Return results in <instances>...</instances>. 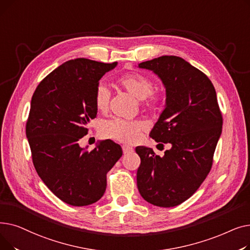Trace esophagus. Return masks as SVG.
Instances as JSON below:
<instances>
[{"mask_svg":"<svg viewBox=\"0 0 250 250\" xmlns=\"http://www.w3.org/2000/svg\"><path fill=\"white\" fill-rule=\"evenodd\" d=\"M123 151H124V154H128V153L134 152V149H133L132 147H129V146L124 145V146H123Z\"/></svg>","mask_w":250,"mask_h":250,"instance_id":"34e87169","label":"esophagus"}]
</instances>
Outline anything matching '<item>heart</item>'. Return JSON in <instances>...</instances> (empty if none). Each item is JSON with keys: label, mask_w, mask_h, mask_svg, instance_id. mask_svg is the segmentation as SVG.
<instances>
[{"label": "heart", "mask_w": 250, "mask_h": 250, "mask_svg": "<svg viewBox=\"0 0 250 250\" xmlns=\"http://www.w3.org/2000/svg\"><path fill=\"white\" fill-rule=\"evenodd\" d=\"M117 83L138 99H145L149 105L156 103L158 99L156 95H152V81L144 75L126 74L118 78ZM109 98L110 92L107 87L103 84L98 85L94 95L96 108L100 111L106 110L108 108ZM144 128H145V125L142 122L126 121L120 117H114L102 123L100 132L105 138H110L125 143H134L140 138Z\"/></svg>", "instance_id": "obj_1"}]
</instances>
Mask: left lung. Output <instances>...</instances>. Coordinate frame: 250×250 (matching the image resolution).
Returning <instances> with one entry per match:
<instances>
[{
  "instance_id": "obj_1",
  "label": "left lung",
  "mask_w": 250,
  "mask_h": 250,
  "mask_svg": "<svg viewBox=\"0 0 250 250\" xmlns=\"http://www.w3.org/2000/svg\"><path fill=\"white\" fill-rule=\"evenodd\" d=\"M138 68L153 72L165 88V106L150 137L171 145L163 157L145 146L136 148L138 189L154 206L175 207L190 198L211 170L223 125L216 90L203 72L179 57H159Z\"/></svg>"
}]
</instances>
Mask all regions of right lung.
Instances as JSON below:
<instances>
[{
	"label": "right lung",
	"instance_id": "right-lung-1",
	"mask_svg": "<svg viewBox=\"0 0 250 250\" xmlns=\"http://www.w3.org/2000/svg\"><path fill=\"white\" fill-rule=\"evenodd\" d=\"M116 65L70 60L48 74L32 96L26 137L33 164L44 185L68 205L83 207L100 200L106 174L123 155L110 140L99 141L91 151L79 145L97 114L99 80Z\"/></svg>",
	"mask_w": 250,
	"mask_h": 250
}]
</instances>
